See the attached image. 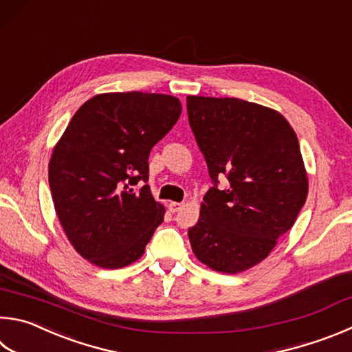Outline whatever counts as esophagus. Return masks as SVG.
<instances>
[{"label":"esophagus","mask_w":352,"mask_h":352,"mask_svg":"<svg viewBox=\"0 0 352 352\" xmlns=\"http://www.w3.org/2000/svg\"><path fill=\"white\" fill-rule=\"evenodd\" d=\"M182 206H183V204H182V203H177V201H170V203H169V210H170V212H172V214H175V212H178V210H180V209H182Z\"/></svg>","instance_id":"1"}]
</instances>
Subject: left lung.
<instances>
[{"label":"left lung","mask_w":352,"mask_h":352,"mask_svg":"<svg viewBox=\"0 0 352 352\" xmlns=\"http://www.w3.org/2000/svg\"><path fill=\"white\" fill-rule=\"evenodd\" d=\"M189 126L214 186L188 235L210 270L237 274L265 260L308 195L296 132L282 113L239 98H186ZM226 176L228 190L218 189Z\"/></svg>","instance_id":"obj_1"}]
</instances>
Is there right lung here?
<instances>
[{
	"mask_svg": "<svg viewBox=\"0 0 352 352\" xmlns=\"http://www.w3.org/2000/svg\"><path fill=\"white\" fill-rule=\"evenodd\" d=\"M172 95L115 92L87 100L49 162V186L63 229L81 257L106 270L137 261L164 208L148 184L151 149L177 123Z\"/></svg>",
	"mask_w": 352,
	"mask_h": 352,
	"instance_id": "add662e5",
	"label": "right lung"
}]
</instances>
